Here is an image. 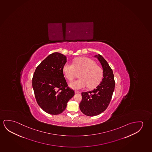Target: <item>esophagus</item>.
Segmentation results:
<instances>
[{"instance_id":"34e87169","label":"esophagus","mask_w":152,"mask_h":152,"mask_svg":"<svg viewBox=\"0 0 152 152\" xmlns=\"http://www.w3.org/2000/svg\"><path fill=\"white\" fill-rule=\"evenodd\" d=\"M75 93L76 94H80V91H75Z\"/></svg>"}]
</instances>
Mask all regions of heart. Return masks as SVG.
<instances>
[{
  "label": "heart",
  "instance_id": "heart-1",
  "mask_svg": "<svg viewBox=\"0 0 152 152\" xmlns=\"http://www.w3.org/2000/svg\"><path fill=\"white\" fill-rule=\"evenodd\" d=\"M63 71L66 77L72 80L80 74V79L70 82L71 88L79 90L86 88H93L97 86L103 78L102 69L91 59L83 57L75 60L73 64L67 63L64 66Z\"/></svg>",
  "mask_w": 152,
  "mask_h": 152
}]
</instances>
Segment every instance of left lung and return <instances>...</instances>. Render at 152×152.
Wrapping results in <instances>:
<instances>
[{
  "label": "left lung",
  "instance_id": "obj_1",
  "mask_svg": "<svg viewBox=\"0 0 152 152\" xmlns=\"http://www.w3.org/2000/svg\"><path fill=\"white\" fill-rule=\"evenodd\" d=\"M103 70L102 82L91 91L82 93V100L80 104L82 112L88 116H97L107 108L114 91V76L107 61L101 55H95Z\"/></svg>",
  "mask_w": 152,
  "mask_h": 152
}]
</instances>
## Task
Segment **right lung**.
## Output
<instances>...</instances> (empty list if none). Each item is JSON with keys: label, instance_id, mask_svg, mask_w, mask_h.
I'll use <instances>...</instances> for the list:
<instances>
[{"label": "right lung", "instance_id": "1", "mask_svg": "<svg viewBox=\"0 0 152 152\" xmlns=\"http://www.w3.org/2000/svg\"><path fill=\"white\" fill-rule=\"evenodd\" d=\"M67 57L59 53L49 55L38 66L33 77V88L38 104L45 112L58 115L65 110L75 95L64 76Z\"/></svg>", "mask_w": 152, "mask_h": 152}]
</instances>
